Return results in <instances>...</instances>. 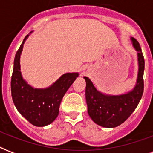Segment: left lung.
<instances>
[{
  "mask_svg": "<svg viewBox=\"0 0 153 153\" xmlns=\"http://www.w3.org/2000/svg\"><path fill=\"white\" fill-rule=\"evenodd\" d=\"M131 41L137 52L138 61L137 78L133 90L118 95L106 94L98 91L89 78L83 77L86 80V100L89 116L94 122L105 128H114L126 121L142 97L145 59L137 40L131 37Z\"/></svg>",
  "mask_w": 153,
  "mask_h": 153,
  "instance_id": "8db88e82",
  "label": "left lung"
}]
</instances>
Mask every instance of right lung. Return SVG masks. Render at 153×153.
<instances>
[{
    "label": "right lung",
    "mask_w": 153,
    "mask_h": 153,
    "mask_svg": "<svg viewBox=\"0 0 153 153\" xmlns=\"http://www.w3.org/2000/svg\"><path fill=\"white\" fill-rule=\"evenodd\" d=\"M26 36L16 54L11 79L12 98L21 115L30 123L38 127L50 125L59 115L60 102L74 80L78 72L66 73L47 88H34L23 78L20 71V59Z\"/></svg>",
    "instance_id": "add662e5"
}]
</instances>
